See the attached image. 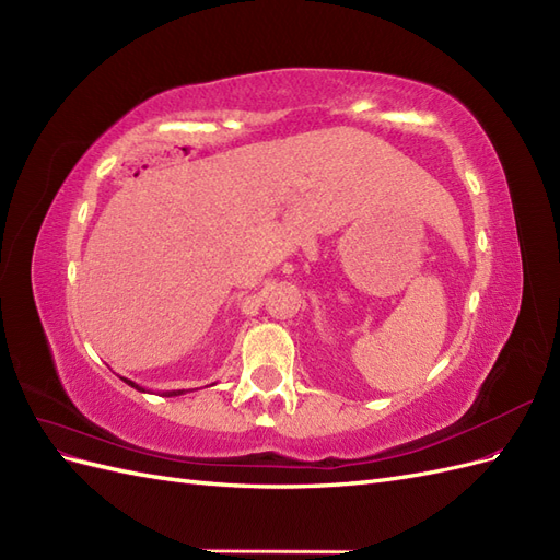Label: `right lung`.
I'll return each instance as SVG.
<instances>
[{
	"mask_svg": "<svg viewBox=\"0 0 560 560\" xmlns=\"http://www.w3.org/2000/svg\"><path fill=\"white\" fill-rule=\"evenodd\" d=\"M130 387H135V389H140V393H147L144 387H140L138 383H132V381H128V378H124ZM177 395H184V389H173V393H163V397H177Z\"/></svg>",
	"mask_w": 560,
	"mask_h": 560,
	"instance_id": "1",
	"label": "right lung"
}]
</instances>
